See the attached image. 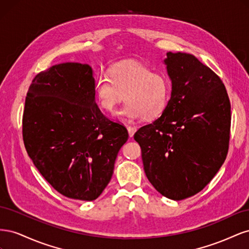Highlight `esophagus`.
Wrapping results in <instances>:
<instances>
[{"label": "esophagus", "instance_id": "1", "mask_svg": "<svg viewBox=\"0 0 249 249\" xmlns=\"http://www.w3.org/2000/svg\"><path fill=\"white\" fill-rule=\"evenodd\" d=\"M126 129H127V131H129V135H130V137L132 138V137L134 136L135 132H136V127H133V126H130V125H126Z\"/></svg>", "mask_w": 249, "mask_h": 249}]
</instances>
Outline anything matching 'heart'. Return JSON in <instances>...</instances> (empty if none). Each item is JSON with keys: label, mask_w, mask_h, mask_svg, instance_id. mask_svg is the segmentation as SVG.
<instances>
[{"label": "heart", "mask_w": 249, "mask_h": 249, "mask_svg": "<svg viewBox=\"0 0 249 249\" xmlns=\"http://www.w3.org/2000/svg\"><path fill=\"white\" fill-rule=\"evenodd\" d=\"M108 74L109 78L102 74L94 83V99L102 110L114 112L124 94L126 105L119 115L129 120H153L166 110L172 85L165 73L127 60L112 65Z\"/></svg>", "instance_id": "obj_1"}]
</instances>
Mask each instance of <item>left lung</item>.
<instances>
[{
    "label": "left lung",
    "instance_id": "8db88e82",
    "mask_svg": "<svg viewBox=\"0 0 249 249\" xmlns=\"http://www.w3.org/2000/svg\"><path fill=\"white\" fill-rule=\"evenodd\" d=\"M166 56L172 85L168 106L134 139L150 184L163 196L182 200L201 191L222 166L231 104L220 78L196 57L180 52Z\"/></svg>",
    "mask_w": 249,
    "mask_h": 249
}]
</instances>
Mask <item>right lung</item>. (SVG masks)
I'll list each match as a JSON object with an SVG mask.
<instances>
[{
  "label": "right lung",
  "instance_id": "1",
  "mask_svg": "<svg viewBox=\"0 0 249 249\" xmlns=\"http://www.w3.org/2000/svg\"><path fill=\"white\" fill-rule=\"evenodd\" d=\"M92 67L66 62L39 72L30 85L22 138L35 167L59 193L91 201L114 170L126 129L95 104Z\"/></svg>",
  "mask_w": 249,
  "mask_h": 249
}]
</instances>
